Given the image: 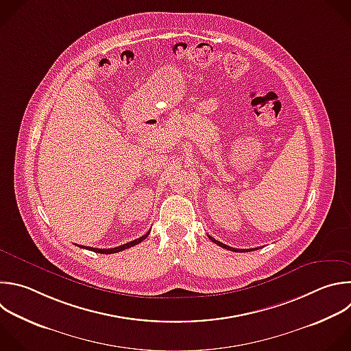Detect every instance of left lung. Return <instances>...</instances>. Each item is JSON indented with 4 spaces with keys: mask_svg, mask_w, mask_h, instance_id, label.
I'll list each match as a JSON object with an SVG mask.
<instances>
[{
    "mask_svg": "<svg viewBox=\"0 0 351 351\" xmlns=\"http://www.w3.org/2000/svg\"><path fill=\"white\" fill-rule=\"evenodd\" d=\"M209 237V240L212 241V243H215L216 245H219V247H221V248H224V250H228V251H232V252H245V251H256L258 248H252V250H236V248H231V247H228V245H226V244H223V243H220V241H217V240H215V239H212L210 236H208Z\"/></svg>",
    "mask_w": 351,
    "mask_h": 351,
    "instance_id": "1",
    "label": "left lung"
}]
</instances>
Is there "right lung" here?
Here are the masks:
<instances>
[{
    "label": "right lung",
    "instance_id": "obj_1",
    "mask_svg": "<svg viewBox=\"0 0 351 351\" xmlns=\"http://www.w3.org/2000/svg\"><path fill=\"white\" fill-rule=\"evenodd\" d=\"M150 234V231H147L145 236H142V237H139V239H136V240H134V241H130V243H127V244H124V245H120V247H115V248H108V250H99V248H92V247H84V245H77V247H80V248H85V250H88V251H93V252H97V254H107V255H110V254H117V252H120V251H124V250H128V248H131V247H134V245H138V244H141L147 236Z\"/></svg>",
    "mask_w": 351,
    "mask_h": 351
}]
</instances>
